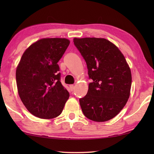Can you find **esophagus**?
Returning a JSON list of instances; mask_svg holds the SVG:
<instances>
[{
  "mask_svg": "<svg viewBox=\"0 0 154 154\" xmlns=\"http://www.w3.org/2000/svg\"><path fill=\"white\" fill-rule=\"evenodd\" d=\"M69 88H70L71 90H74V88H75V86L73 85H69Z\"/></svg>",
  "mask_w": 154,
  "mask_h": 154,
  "instance_id": "34e87169",
  "label": "esophagus"
}]
</instances>
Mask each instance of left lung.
Segmentation results:
<instances>
[{
	"label": "left lung",
	"instance_id": "1",
	"mask_svg": "<svg viewBox=\"0 0 154 154\" xmlns=\"http://www.w3.org/2000/svg\"><path fill=\"white\" fill-rule=\"evenodd\" d=\"M85 60L89 78L88 91L79 100L85 117L96 122L112 119L121 112L130 94L132 74L116 45L101 38H73Z\"/></svg>",
	"mask_w": 154,
	"mask_h": 154
}]
</instances>
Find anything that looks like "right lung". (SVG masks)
Returning <instances> with one entry per match:
<instances>
[{
	"instance_id": "obj_1",
	"label": "right lung",
	"mask_w": 154,
	"mask_h": 154,
	"mask_svg": "<svg viewBox=\"0 0 154 154\" xmlns=\"http://www.w3.org/2000/svg\"><path fill=\"white\" fill-rule=\"evenodd\" d=\"M69 43L66 38L40 39L25 50L17 66L19 96L27 110L40 119L59 116L69 97L57 64Z\"/></svg>"
}]
</instances>
